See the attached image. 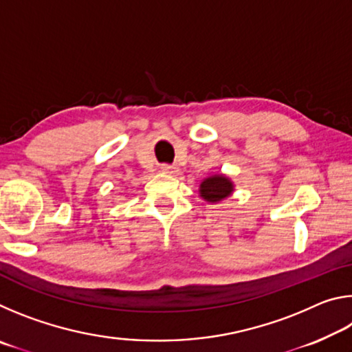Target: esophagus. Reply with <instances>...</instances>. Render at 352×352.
Masks as SVG:
<instances>
[{"mask_svg": "<svg viewBox=\"0 0 352 352\" xmlns=\"http://www.w3.org/2000/svg\"><path fill=\"white\" fill-rule=\"evenodd\" d=\"M162 172L163 174H169V175H177L180 169L175 168V166H170V164H163L162 166Z\"/></svg>", "mask_w": 352, "mask_h": 352, "instance_id": "34e87169", "label": "esophagus"}]
</instances>
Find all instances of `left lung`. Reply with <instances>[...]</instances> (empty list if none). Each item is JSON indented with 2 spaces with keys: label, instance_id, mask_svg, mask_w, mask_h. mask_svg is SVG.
Returning a JSON list of instances; mask_svg holds the SVG:
<instances>
[{
  "label": "left lung",
  "instance_id": "obj_1",
  "mask_svg": "<svg viewBox=\"0 0 352 352\" xmlns=\"http://www.w3.org/2000/svg\"><path fill=\"white\" fill-rule=\"evenodd\" d=\"M234 190V184L230 180L228 177L222 174L211 175L205 178L204 182L200 183V197L210 201V204H219L220 200L230 197Z\"/></svg>",
  "mask_w": 352,
  "mask_h": 352
}]
</instances>
